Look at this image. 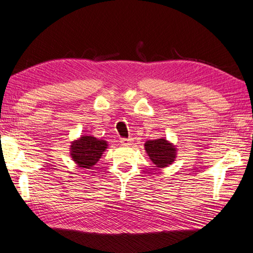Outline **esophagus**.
<instances>
[{
  "instance_id": "obj_1",
  "label": "esophagus",
  "mask_w": 253,
  "mask_h": 253,
  "mask_svg": "<svg viewBox=\"0 0 253 253\" xmlns=\"http://www.w3.org/2000/svg\"><path fill=\"white\" fill-rule=\"evenodd\" d=\"M121 144L123 145V146H129V145L132 144V140L130 138H122Z\"/></svg>"
}]
</instances>
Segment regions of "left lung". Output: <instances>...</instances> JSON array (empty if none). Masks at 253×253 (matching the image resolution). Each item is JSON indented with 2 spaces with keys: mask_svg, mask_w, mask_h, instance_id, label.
Wrapping results in <instances>:
<instances>
[{
  "mask_svg": "<svg viewBox=\"0 0 253 253\" xmlns=\"http://www.w3.org/2000/svg\"><path fill=\"white\" fill-rule=\"evenodd\" d=\"M144 146L151 161L158 169L168 168L176 158V146L166 138L147 140Z\"/></svg>",
  "mask_w": 253,
  "mask_h": 253,
  "instance_id": "left-lung-1",
  "label": "left lung"
}]
</instances>
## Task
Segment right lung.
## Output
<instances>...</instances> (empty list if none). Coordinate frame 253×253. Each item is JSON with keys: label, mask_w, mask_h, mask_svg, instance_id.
Here are the masks:
<instances>
[{"label": "right lung", "mask_w": 253, "mask_h": 253, "mask_svg": "<svg viewBox=\"0 0 253 253\" xmlns=\"http://www.w3.org/2000/svg\"><path fill=\"white\" fill-rule=\"evenodd\" d=\"M108 147L104 139H98L91 135H83L70 145V156L80 169H90L101 158Z\"/></svg>", "instance_id": "1"}]
</instances>
